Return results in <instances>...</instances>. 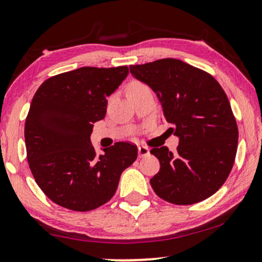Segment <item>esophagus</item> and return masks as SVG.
Segmentation results:
<instances>
[{"label": "esophagus", "mask_w": 262, "mask_h": 262, "mask_svg": "<svg viewBox=\"0 0 262 262\" xmlns=\"http://www.w3.org/2000/svg\"><path fill=\"white\" fill-rule=\"evenodd\" d=\"M149 152H150V150L148 146H145V145L138 146V155H139V158H144V156L149 155Z\"/></svg>", "instance_id": "esophagus-1"}]
</instances>
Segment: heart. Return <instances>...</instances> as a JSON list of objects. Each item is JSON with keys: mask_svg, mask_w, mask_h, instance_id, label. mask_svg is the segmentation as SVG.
Returning <instances> with one entry per match:
<instances>
[{"mask_svg": "<svg viewBox=\"0 0 262 262\" xmlns=\"http://www.w3.org/2000/svg\"><path fill=\"white\" fill-rule=\"evenodd\" d=\"M146 85L145 83L140 82V81H133V82H130L128 85V89L127 91H129V90H135V89H140V87H145Z\"/></svg>", "mask_w": 262, "mask_h": 262, "instance_id": "b5f03b06", "label": "heart"}]
</instances>
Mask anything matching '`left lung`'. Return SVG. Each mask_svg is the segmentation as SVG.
I'll list each match as a JSON object with an SVG mask.
<instances>
[{
	"label": "left lung",
	"instance_id": "obj_1",
	"mask_svg": "<svg viewBox=\"0 0 262 262\" xmlns=\"http://www.w3.org/2000/svg\"><path fill=\"white\" fill-rule=\"evenodd\" d=\"M129 69L156 92L164 119L180 138L176 154L166 146L150 151L160 161V170L150 180L155 193L179 206L214 194L229 176L239 137L224 90L212 75L179 59Z\"/></svg>",
	"mask_w": 262,
	"mask_h": 262
}]
</instances>
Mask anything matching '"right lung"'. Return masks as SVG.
I'll return each mask as SVG.
<instances>
[{
  "label": "right lung",
  "mask_w": 262,
  "mask_h": 262,
  "mask_svg": "<svg viewBox=\"0 0 262 262\" xmlns=\"http://www.w3.org/2000/svg\"><path fill=\"white\" fill-rule=\"evenodd\" d=\"M128 73V66H85L49 77L35 92L25 127L27 160L54 203L76 212L98 208L137 159L132 143L118 141L97 156L90 140L93 123L106 116L107 96Z\"/></svg>",
  "instance_id": "right-lung-1"
}]
</instances>
